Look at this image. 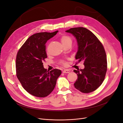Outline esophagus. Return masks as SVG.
Returning a JSON list of instances; mask_svg holds the SVG:
<instances>
[{"label":"esophagus","mask_w":123,"mask_h":123,"mask_svg":"<svg viewBox=\"0 0 123 123\" xmlns=\"http://www.w3.org/2000/svg\"><path fill=\"white\" fill-rule=\"evenodd\" d=\"M63 73H70V71L68 70H67V69L64 70L63 71Z\"/></svg>","instance_id":"1"}]
</instances>
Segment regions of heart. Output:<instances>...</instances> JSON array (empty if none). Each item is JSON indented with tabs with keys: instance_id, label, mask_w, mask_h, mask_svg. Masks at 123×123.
I'll return each mask as SVG.
<instances>
[{
	"instance_id": "1",
	"label": "heart",
	"mask_w": 123,
	"mask_h": 123,
	"mask_svg": "<svg viewBox=\"0 0 123 123\" xmlns=\"http://www.w3.org/2000/svg\"><path fill=\"white\" fill-rule=\"evenodd\" d=\"M60 39L61 42L63 44V45H65L68 43H72V39L68 35H67L65 34L62 35L60 36ZM61 63L63 64V65H65V63L63 61L61 62Z\"/></svg>"
}]
</instances>
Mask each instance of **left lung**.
<instances>
[{
	"mask_svg": "<svg viewBox=\"0 0 123 123\" xmlns=\"http://www.w3.org/2000/svg\"><path fill=\"white\" fill-rule=\"evenodd\" d=\"M76 39L78 51L75 56L78 63L84 62L85 68L74 70L78 79L74 84L76 89L84 93L92 92L104 80L107 69L106 54L102 44L93 33L84 27L66 31Z\"/></svg>",
	"mask_w": 123,
	"mask_h": 123,
	"instance_id": "8db88e82",
	"label": "left lung"
}]
</instances>
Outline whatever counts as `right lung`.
<instances>
[{
    "label": "right lung",
    "mask_w": 123,
    "mask_h": 123,
    "mask_svg": "<svg viewBox=\"0 0 123 123\" xmlns=\"http://www.w3.org/2000/svg\"><path fill=\"white\" fill-rule=\"evenodd\" d=\"M58 32H40L32 35L17 54V78L26 91L37 97H45L52 92L61 74L60 70L54 69L48 71L43 65V61L47 57L45 44Z\"/></svg>",
    "instance_id": "add662e5"
}]
</instances>
